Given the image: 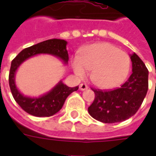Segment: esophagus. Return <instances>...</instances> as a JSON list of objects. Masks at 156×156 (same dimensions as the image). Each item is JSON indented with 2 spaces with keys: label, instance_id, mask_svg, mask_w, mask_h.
Returning a JSON list of instances; mask_svg holds the SVG:
<instances>
[{
  "label": "esophagus",
  "instance_id": "1",
  "mask_svg": "<svg viewBox=\"0 0 156 156\" xmlns=\"http://www.w3.org/2000/svg\"><path fill=\"white\" fill-rule=\"evenodd\" d=\"M87 88H88L87 85L85 84V83H81L80 86H79V89H80L81 90H87Z\"/></svg>",
  "mask_w": 156,
  "mask_h": 156
}]
</instances>
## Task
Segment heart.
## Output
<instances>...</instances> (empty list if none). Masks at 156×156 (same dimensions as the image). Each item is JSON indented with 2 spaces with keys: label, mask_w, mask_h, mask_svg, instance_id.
Returning <instances> with one entry per match:
<instances>
[{
  "label": "heart",
  "mask_w": 156,
  "mask_h": 156,
  "mask_svg": "<svg viewBox=\"0 0 156 156\" xmlns=\"http://www.w3.org/2000/svg\"><path fill=\"white\" fill-rule=\"evenodd\" d=\"M130 57L110 43H99L83 48L72 59L73 72L84 78L91 70L90 79L100 88H112L122 83L130 69Z\"/></svg>",
  "instance_id": "heart-1"
}]
</instances>
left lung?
I'll use <instances>...</instances> for the list:
<instances>
[{
    "instance_id": "left-lung-1",
    "label": "left lung",
    "mask_w": 156,
    "mask_h": 156,
    "mask_svg": "<svg viewBox=\"0 0 156 156\" xmlns=\"http://www.w3.org/2000/svg\"><path fill=\"white\" fill-rule=\"evenodd\" d=\"M132 73L121 87L111 90H94L95 100L88 112L103 123H116L137 112L148 90V69L136 53L130 55Z\"/></svg>"
}]
</instances>
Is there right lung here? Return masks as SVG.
Listing matches in <instances>:
<instances>
[{"mask_svg":"<svg viewBox=\"0 0 156 156\" xmlns=\"http://www.w3.org/2000/svg\"><path fill=\"white\" fill-rule=\"evenodd\" d=\"M67 41L52 39L39 43L23 49L11 62L9 83L13 99L27 113L35 116H51L61 109L66 98L78 89V87H69L60 81L52 90L39 97H29L23 95L16 87L15 74L18 68L26 60L38 54H49L58 57L65 65L68 64L69 55L66 49Z\"/></svg>","mask_w":156,"mask_h":156,"instance_id":"right-lung-1","label":"right lung"}]
</instances>
